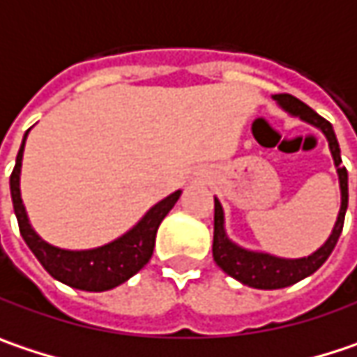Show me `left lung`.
I'll return each mask as SVG.
<instances>
[{
	"label": "left lung",
	"mask_w": 357,
	"mask_h": 357,
	"mask_svg": "<svg viewBox=\"0 0 357 357\" xmlns=\"http://www.w3.org/2000/svg\"><path fill=\"white\" fill-rule=\"evenodd\" d=\"M272 99L287 112V114L301 117L303 121L311 123L313 128L321 130V134L327 138L329 144V152L333 156V165L340 176V191H342V205H340V213L335 219V225L327 238V242L323 243L319 250H315L311 256L305 258H278L272 256L268 252H256V250H248L242 248L236 242H231L227 238L225 231V215H223V207L215 197V223H213V260L215 264L225 274H229L231 278L240 280L245 287L252 289H262V291H274V289H284L291 287L294 282L311 276L315 270L323 266V262L329 258V254L333 252L335 243L342 236L344 229V217L347 209V170L342 165V154H340V144L335 138L333 126L323 119L317 112H313L307 103H303L301 99H296L289 93H278L272 95Z\"/></svg>",
	"instance_id": "8db88e82"
}]
</instances>
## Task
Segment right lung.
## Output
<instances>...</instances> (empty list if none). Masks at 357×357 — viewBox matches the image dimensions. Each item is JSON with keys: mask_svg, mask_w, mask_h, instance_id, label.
Instances as JSON below:
<instances>
[{"mask_svg": "<svg viewBox=\"0 0 357 357\" xmlns=\"http://www.w3.org/2000/svg\"><path fill=\"white\" fill-rule=\"evenodd\" d=\"M28 132L24 134V140L15 158V166L10 176L13 211L17 217V225H20V234L24 242L28 243V248L38 258L44 270L66 287H73L79 291H91V293H103L130 280L152 258L158 225L168 215V211L174 207V203L178 201L183 191L170 192L162 201L152 205L132 229H128L114 242L99 245V248H91V250H64L59 245H52L46 240H42L36 234V229L32 227L24 201H22V192H20L22 158H24V146H26Z\"/></svg>", "mask_w": 357, "mask_h": 357, "instance_id": "right-lung-1", "label": "right lung"}]
</instances>
